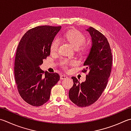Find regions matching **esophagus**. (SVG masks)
<instances>
[{
  "mask_svg": "<svg viewBox=\"0 0 131 131\" xmlns=\"http://www.w3.org/2000/svg\"><path fill=\"white\" fill-rule=\"evenodd\" d=\"M67 78H68V77L66 75H65V74H62V75H61V76H60L61 79H66Z\"/></svg>",
  "mask_w": 131,
  "mask_h": 131,
  "instance_id": "1",
  "label": "esophagus"
}]
</instances>
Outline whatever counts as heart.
Masks as SVG:
<instances>
[{"label":"heart","mask_w":131,"mask_h":131,"mask_svg":"<svg viewBox=\"0 0 131 131\" xmlns=\"http://www.w3.org/2000/svg\"><path fill=\"white\" fill-rule=\"evenodd\" d=\"M64 37L70 42L75 48H79V50L81 52H86L89 49V46L88 43H83L85 41V36L82 33L77 29H71L69 30L64 35ZM60 45V40L58 38L54 39L50 45L51 52H57ZM77 64V61L71 59H64L61 62V66L65 69H68L70 66H73Z\"/></svg>","instance_id":"b5f03b06"}]
</instances>
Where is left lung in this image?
I'll return each instance as SVG.
<instances>
[{"instance_id": "left-lung-1", "label": "left lung", "mask_w": 131, "mask_h": 131, "mask_svg": "<svg viewBox=\"0 0 131 131\" xmlns=\"http://www.w3.org/2000/svg\"><path fill=\"white\" fill-rule=\"evenodd\" d=\"M91 37L92 46L82 71L88 72L86 81L79 82L72 77L73 86L69 92L71 101L77 106L84 107L94 103L103 93L111 74L112 55L107 38L93 27L88 29Z\"/></svg>"}]
</instances>
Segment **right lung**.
Segmentation results:
<instances>
[{
	"label": "right lung",
	"instance_id": "1",
	"mask_svg": "<svg viewBox=\"0 0 131 131\" xmlns=\"http://www.w3.org/2000/svg\"><path fill=\"white\" fill-rule=\"evenodd\" d=\"M61 28L48 25L33 28L25 33L18 45L15 81L20 95L33 106H42L48 102L51 89L60 80L58 74L44 72L40 66L50 55L51 43Z\"/></svg>",
	"mask_w": 131,
	"mask_h": 131
}]
</instances>
